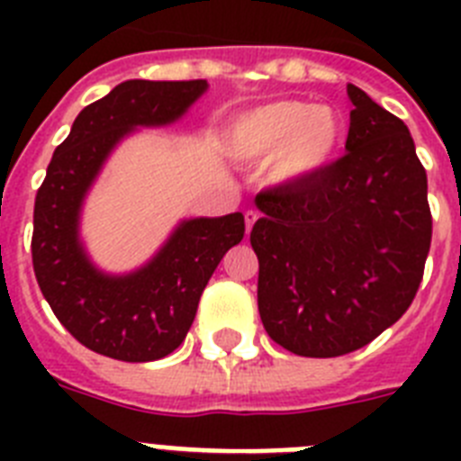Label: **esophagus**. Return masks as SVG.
Wrapping results in <instances>:
<instances>
[{"label":"esophagus","mask_w":461,"mask_h":461,"mask_svg":"<svg viewBox=\"0 0 461 461\" xmlns=\"http://www.w3.org/2000/svg\"><path fill=\"white\" fill-rule=\"evenodd\" d=\"M256 221H258V212H254V210L244 212V223H247V233H251V228H254Z\"/></svg>","instance_id":"obj_1"}]
</instances>
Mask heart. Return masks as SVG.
<instances>
[{
	"label": "heart",
	"mask_w": 461,
	"mask_h": 461,
	"mask_svg": "<svg viewBox=\"0 0 461 461\" xmlns=\"http://www.w3.org/2000/svg\"><path fill=\"white\" fill-rule=\"evenodd\" d=\"M346 120L332 105L300 99L263 104L235 117L223 148L235 161L260 166L270 161L276 186H303L319 180L339 158Z\"/></svg>",
	"instance_id": "1"
}]
</instances>
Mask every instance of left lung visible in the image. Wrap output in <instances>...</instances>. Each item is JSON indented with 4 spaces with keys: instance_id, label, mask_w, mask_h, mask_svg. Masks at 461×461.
<instances>
[{
    "instance_id": "1",
    "label": "left lung",
    "mask_w": 461,
    "mask_h": 461,
    "mask_svg": "<svg viewBox=\"0 0 461 461\" xmlns=\"http://www.w3.org/2000/svg\"><path fill=\"white\" fill-rule=\"evenodd\" d=\"M346 92L344 157L309 185L256 195L260 321L304 357L357 351L397 323L429 254L427 173L409 126L356 85Z\"/></svg>"
}]
</instances>
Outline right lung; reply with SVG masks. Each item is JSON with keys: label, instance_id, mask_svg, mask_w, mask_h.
Segmentation results:
<instances>
[{"label": "right lung", "instance_id": "obj_1", "mask_svg": "<svg viewBox=\"0 0 461 461\" xmlns=\"http://www.w3.org/2000/svg\"><path fill=\"white\" fill-rule=\"evenodd\" d=\"M205 92L207 80H126L80 110L52 154L34 203L32 260L59 323L89 351L124 362L173 353L212 272L242 242V212L182 219L152 258L117 275L94 263L80 235L85 198L117 145L138 129L175 124Z\"/></svg>", "mask_w": 461, "mask_h": 461}]
</instances>
